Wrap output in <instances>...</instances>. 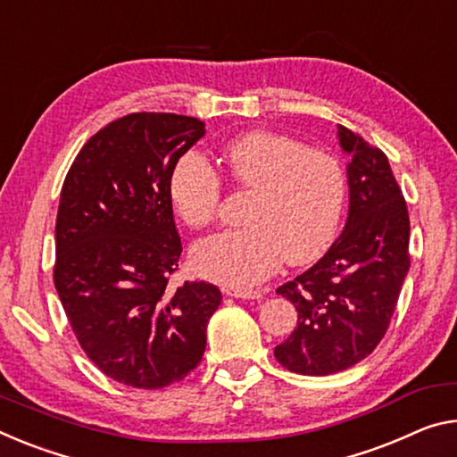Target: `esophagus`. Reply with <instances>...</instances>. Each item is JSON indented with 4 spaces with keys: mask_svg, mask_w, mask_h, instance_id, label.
Here are the masks:
<instances>
[{
    "mask_svg": "<svg viewBox=\"0 0 457 457\" xmlns=\"http://www.w3.org/2000/svg\"><path fill=\"white\" fill-rule=\"evenodd\" d=\"M223 293L228 296H234V299H260V296H262V293L254 291V288H240V287L223 288Z\"/></svg>",
    "mask_w": 457,
    "mask_h": 457,
    "instance_id": "esophagus-1",
    "label": "esophagus"
}]
</instances>
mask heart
Segmentation results:
<instances>
[{
  "label": "heart",
  "instance_id": "obj_1",
  "mask_svg": "<svg viewBox=\"0 0 457 457\" xmlns=\"http://www.w3.org/2000/svg\"><path fill=\"white\" fill-rule=\"evenodd\" d=\"M231 183L254 191L245 223L221 231L195 248L203 277L248 287L266 278L280 258L307 264L329 248L345 205V172L336 156L305 148L299 140L252 129L223 146ZM170 201L187 226L207 228L221 203V179L195 152L180 156L170 172Z\"/></svg>",
  "mask_w": 457,
  "mask_h": 457
}]
</instances>
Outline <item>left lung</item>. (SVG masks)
<instances>
[{"label":"left lung","instance_id":"8db88e82","mask_svg":"<svg viewBox=\"0 0 457 457\" xmlns=\"http://www.w3.org/2000/svg\"><path fill=\"white\" fill-rule=\"evenodd\" d=\"M337 137L352 158L345 228L320 262L277 288L299 320L274 356L305 376L342 372L370 356L411 266L407 203L386 154L344 126Z\"/></svg>","mask_w":457,"mask_h":457}]
</instances>
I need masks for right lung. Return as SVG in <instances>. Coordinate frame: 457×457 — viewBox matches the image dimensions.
<instances>
[{
	"mask_svg": "<svg viewBox=\"0 0 457 457\" xmlns=\"http://www.w3.org/2000/svg\"><path fill=\"white\" fill-rule=\"evenodd\" d=\"M203 134L189 115H124L87 140L62 183L56 293L87 358L126 386L164 388L195 370L221 303L212 282L169 285L183 252L170 172Z\"/></svg>",
	"mask_w": 457,
	"mask_h": 457,
	"instance_id": "add662e5",
	"label": "right lung"
}]
</instances>
